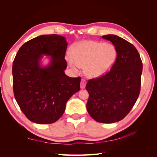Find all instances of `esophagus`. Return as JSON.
<instances>
[{"label":"esophagus","mask_w":157,"mask_h":157,"mask_svg":"<svg viewBox=\"0 0 157 157\" xmlns=\"http://www.w3.org/2000/svg\"><path fill=\"white\" fill-rule=\"evenodd\" d=\"M80 84H81V88L82 89H84L85 87H86V81L84 79H82V80H81V83H80Z\"/></svg>","instance_id":"1"}]
</instances>
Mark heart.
I'll list each match as a JSON object with an SVG mask.
<instances>
[{"label":"heart","instance_id":"1","mask_svg":"<svg viewBox=\"0 0 157 157\" xmlns=\"http://www.w3.org/2000/svg\"><path fill=\"white\" fill-rule=\"evenodd\" d=\"M117 56V51L113 44L89 40L76 44L72 54L68 53L66 59L73 69L84 67L89 78H98L109 71Z\"/></svg>","mask_w":157,"mask_h":157}]
</instances>
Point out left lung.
I'll return each mask as SVG.
<instances>
[{
    "label": "left lung",
    "mask_w": 157,
    "mask_h": 157,
    "mask_svg": "<svg viewBox=\"0 0 157 157\" xmlns=\"http://www.w3.org/2000/svg\"><path fill=\"white\" fill-rule=\"evenodd\" d=\"M117 51L116 61L105 75L89 79L87 111L96 121L112 123L128 114L140 92L142 62L137 49L116 35H105Z\"/></svg>",
    "instance_id": "1"
}]
</instances>
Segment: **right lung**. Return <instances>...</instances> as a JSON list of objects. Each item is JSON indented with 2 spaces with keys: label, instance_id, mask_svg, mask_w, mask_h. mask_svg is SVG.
I'll use <instances>...</instances> for the list:
<instances>
[{
  "label": "right lung",
  "instance_id": "right-lung-1",
  "mask_svg": "<svg viewBox=\"0 0 157 157\" xmlns=\"http://www.w3.org/2000/svg\"><path fill=\"white\" fill-rule=\"evenodd\" d=\"M67 42L56 34L42 35L23 44L13 63V92L26 117L38 124L52 123L61 117L73 94L80 89L81 78L65 75ZM43 55L49 65H40Z\"/></svg>",
  "mask_w": 157,
  "mask_h": 157
}]
</instances>
